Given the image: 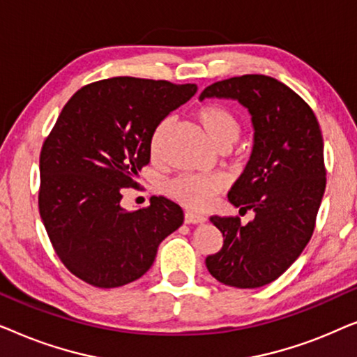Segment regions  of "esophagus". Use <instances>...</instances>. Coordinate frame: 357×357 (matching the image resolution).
<instances>
[{"label":"esophagus","instance_id":"esophagus-1","mask_svg":"<svg viewBox=\"0 0 357 357\" xmlns=\"http://www.w3.org/2000/svg\"><path fill=\"white\" fill-rule=\"evenodd\" d=\"M185 222L187 224H203L206 222V216L203 214L193 213V211H185Z\"/></svg>","mask_w":357,"mask_h":357}]
</instances>
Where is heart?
<instances>
[{"label": "heart", "instance_id": "b5f03b06", "mask_svg": "<svg viewBox=\"0 0 357 357\" xmlns=\"http://www.w3.org/2000/svg\"><path fill=\"white\" fill-rule=\"evenodd\" d=\"M197 120L206 131L209 139L219 149H229L242 133L238 116L219 104H206L197 110ZM169 120H162L151 136V154L158 155L162 146ZM229 178L224 174H182L170 180L165 187L169 197L193 209L206 208L218 193L224 192Z\"/></svg>", "mask_w": 357, "mask_h": 357}]
</instances>
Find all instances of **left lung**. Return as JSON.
<instances>
[{"label":"left lung","instance_id":"left-lung-1","mask_svg":"<svg viewBox=\"0 0 357 357\" xmlns=\"http://www.w3.org/2000/svg\"><path fill=\"white\" fill-rule=\"evenodd\" d=\"M206 97L234 99L252 115L253 151L229 192V202L255 219L211 216L222 248L206 268L226 286L253 289L275 281L294 263L314 234L325 193L324 138L307 102L275 77L243 75L208 86Z\"/></svg>","mask_w":357,"mask_h":357}]
</instances>
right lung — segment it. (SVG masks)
I'll use <instances>...</instances> for the list:
<instances>
[{"instance_id": "1", "label": "right lung", "mask_w": 357, "mask_h": 357, "mask_svg": "<svg viewBox=\"0 0 357 357\" xmlns=\"http://www.w3.org/2000/svg\"><path fill=\"white\" fill-rule=\"evenodd\" d=\"M197 89L119 76L81 87L63 107L40 151L38 211L58 258L87 284L136 281L182 226V208L164 197L136 211L120 202L149 164L155 126Z\"/></svg>"}]
</instances>
